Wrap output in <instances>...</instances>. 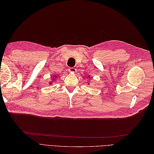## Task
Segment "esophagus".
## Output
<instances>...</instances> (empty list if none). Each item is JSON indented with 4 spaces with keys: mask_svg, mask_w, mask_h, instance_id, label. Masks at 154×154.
<instances>
[{
    "mask_svg": "<svg viewBox=\"0 0 154 154\" xmlns=\"http://www.w3.org/2000/svg\"><path fill=\"white\" fill-rule=\"evenodd\" d=\"M69 71L71 72H75L76 71V68H74V67H70L69 69Z\"/></svg>",
    "mask_w": 154,
    "mask_h": 154,
    "instance_id": "34e87169",
    "label": "esophagus"
}]
</instances>
